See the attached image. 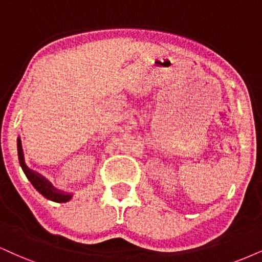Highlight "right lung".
I'll list each match as a JSON object with an SVG mask.
<instances>
[{
    "label": "right lung",
    "instance_id": "right-lung-1",
    "mask_svg": "<svg viewBox=\"0 0 262 262\" xmlns=\"http://www.w3.org/2000/svg\"><path fill=\"white\" fill-rule=\"evenodd\" d=\"M17 147H18L19 164H20V166H21L23 171H24L25 176L28 177V180L30 181L31 185L34 186V188L36 189L40 194L43 195L46 199L52 200V202H56V203H67L68 200L72 199V196H73L72 194H68V193H63V192H60V190L56 189L46 179H45V177H42L41 175H38V173L31 171L27 165H25L20 138H18Z\"/></svg>",
    "mask_w": 262,
    "mask_h": 262
}]
</instances>
